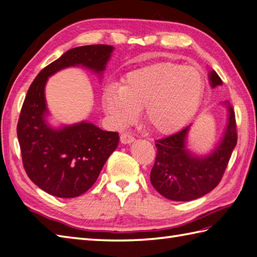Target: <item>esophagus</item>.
<instances>
[{"instance_id": "esophagus-1", "label": "esophagus", "mask_w": 257, "mask_h": 257, "mask_svg": "<svg viewBox=\"0 0 257 257\" xmlns=\"http://www.w3.org/2000/svg\"><path fill=\"white\" fill-rule=\"evenodd\" d=\"M121 142L123 144H131L132 142H134V136L130 133H122L121 134Z\"/></svg>"}]
</instances>
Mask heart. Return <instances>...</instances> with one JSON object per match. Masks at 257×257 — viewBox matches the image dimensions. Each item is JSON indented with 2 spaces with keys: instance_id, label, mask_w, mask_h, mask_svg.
I'll return each instance as SVG.
<instances>
[{
  "instance_id": "heart-1",
  "label": "heart",
  "mask_w": 257,
  "mask_h": 257,
  "mask_svg": "<svg viewBox=\"0 0 257 257\" xmlns=\"http://www.w3.org/2000/svg\"><path fill=\"white\" fill-rule=\"evenodd\" d=\"M204 88V76L195 67L153 63L128 72L117 88H106L103 106L119 126L132 122L144 107L149 127L166 134L190 122L200 107Z\"/></svg>"
}]
</instances>
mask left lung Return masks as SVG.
I'll return each mask as SVG.
<instances>
[{"instance_id": "1", "label": "left lung", "mask_w": 257, "mask_h": 257, "mask_svg": "<svg viewBox=\"0 0 257 257\" xmlns=\"http://www.w3.org/2000/svg\"><path fill=\"white\" fill-rule=\"evenodd\" d=\"M211 85H222L215 71L209 73ZM228 123L221 144L212 154L198 158L185 148L186 126L166 138L156 140V158L151 171V183L161 195L172 201H192L207 194L221 182L232 152L237 143L236 119L226 101Z\"/></svg>"}]
</instances>
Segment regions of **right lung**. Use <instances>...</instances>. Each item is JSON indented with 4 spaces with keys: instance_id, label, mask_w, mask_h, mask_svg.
I'll use <instances>...</instances> for the list:
<instances>
[{
    "instance_id": "add662e5",
    "label": "right lung",
    "mask_w": 257,
    "mask_h": 257,
    "mask_svg": "<svg viewBox=\"0 0 257 257\" xmlns=\"http://www.w3.org/2000/svg\"><path fill=\"white\" fill-rule=\"evenodd\" d=\"M112 51L113 46L106 44L71 49L45 66L29 87L17 127L22 162L30 180L51 195L71 198L91 188L117 148L118 133L86 122L60 130L50 127L45 122V83L69 66L83 65L102 73Z\"/></svg>"
}]
</instances>
